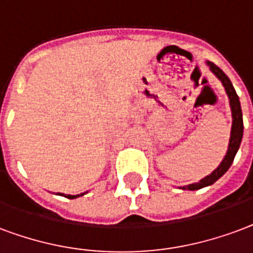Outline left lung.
Here are the masks:
<instances>
[{"label":"left lung","mask_w":253,"mask_h":253,"mask_svg":"<svg viewBox=\"0 0 253 253\" xmlns=\"http://www.w3.org/2000/svg\"><path fill=\"white\" fill-rule=\"evenodd\" d=\"M208 65L211 67L212 72L216 75L218 79L221 80L222 85L225 87V91L229 96V103H231V110H232V131H231V139H229V146H228V151L226 155L224 157V160L220 164V166L217 168L212 174H209L208 177L203 178L197 184H192L185 186L184 189H189V190H196V189H201L208 185H212L213 182H216L217 179L221 177L222 174L225 173L226 170L231 168L232 162L235 160V155H236L239 147H240L241 138H243V114H241V107H240V100L237 96L236 91L232 85L229 78L224 74V71L221 68H218L216 64H213L211 61H208Z\"/></svg>","instance_id":"left-lung-1"}]
</instances>
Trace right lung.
Instances as JSON below:
<instances>
[{
  "label": "right lung",
  "instance_id": "add662e5",
  "mask_svg": "<svg viewBox=\"0 0 253 253\" xmlns=\"http://www.w3.org/2000/svg\"><path fill=\"white\" fill-rule=\"evenodd\" d=\"M60 196H64L63 193H59ZM79 196H83V194H78V196H71V194H68V196H65L67 198H76V197H79Z\"/></svg>",
  "mask_w": 253,
  "mask_h": 253
}]
</instances>
